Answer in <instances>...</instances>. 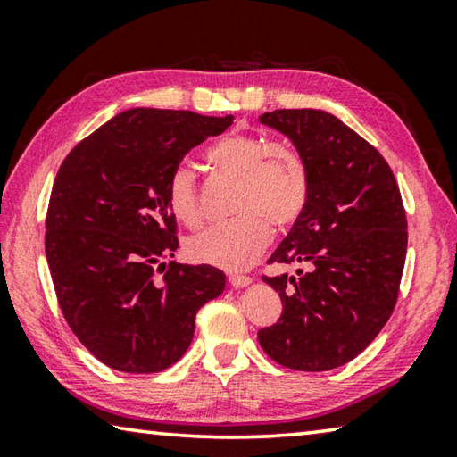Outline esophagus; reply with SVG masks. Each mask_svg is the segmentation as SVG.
Segmentation results:
<instances>
[{"mask_svg": "<svg viewBox=\"0 0 457 457\" xmlns=\"http://www.w3.org/2000/svg\"><path fill=\"white\" fill-rule=\"evenodd\" d=\"M228 282L231 288H244V286H247L252 282L250 276H244V274H229L228 276Z\"/></svg>", "mask_w": 457, "mask_h": 457, "instance_id": "obj_1", "label": "esophagus"}]
</instances>
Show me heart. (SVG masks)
Segmentation results:
<instances>
[{
    "instance_id": "obj_1",
    "label": "heart",
    "mask_w": 457,
    "mask_h": 457,
    "mask_svg": "<svg viewBox=\"0 0 457 457\" xmlns=\"http://www.w3.org/2000/svg\"><path fill=\"white\" fill-rule=\"evenodd\" d=\"M207 159L220 175L237 181L231 205L237 218L191 236L185 252L197 264L242 270L268 245L270 226L286 231L300 220L311 195V177L298 151L258 133H228L210 146ZM167 204L185 226L201 223L199 183L187 161L169 175Z\"/></svg>"
}]
</instances>
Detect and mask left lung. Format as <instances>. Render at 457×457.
<instances>
[{
    "mask_svg": "<svg viewBox=\"0 0 457 457\" xmlns=\"http://www.w3.org/2000/svg\"><path fill=\"white\" fill-rule=\"evenodd\" d=\"M260 122L296 146L311 195L268 260L303 268L262 276L280 294L282 314L258 340L278 365L330 370L365 351L397 304L407 253L403 199L383 154L332 114L280 108Z\"/></svg>",
    "mask_w": 457,
    "mask_h": 457,
    "instance_id": "1",
    "label": "left lung"
}]
</instances>
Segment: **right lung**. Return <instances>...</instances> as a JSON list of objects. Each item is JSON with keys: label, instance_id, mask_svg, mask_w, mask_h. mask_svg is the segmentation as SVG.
<instances>
[{"label": "right lung", "instance_id": "1", "mask_svg": "<svg viewBox=\"0 0 457 457\" xmlns=\"http://www.w3.org/2000/svg\"><path fill=\"white\" fill-rule=\"evenodd\" d=\"M231 122V114L130 108L62 161L46 258L68 327L106 367L138 375L171 367L189 349L199 308L226 288L213 266L165 264L179 247L167 181L193 146Z\"/></svg>", "mask_w": 457, "mask_h": 457}]
</instances>
